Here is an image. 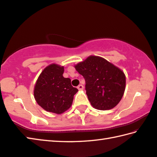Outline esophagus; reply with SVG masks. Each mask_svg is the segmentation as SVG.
Instances as JSON below:
<instances>
[{
	"label": "esophagus",
	"mask_w": 157,
	"mask_h": 157,
	"mask_svg": "<svg viewBox=\"0 0 157 157\" xmlns=\"http://www.w3.org/2000/svg\"><path fill=\"white\" fill-rule=\"evenodd\" d=\"M78 88L79 90H82V89H83V88H84L83 85H82V84H79V85H78Z\"/></svg>",
	"instance_id": "esophagus-1"
}]
</instances>
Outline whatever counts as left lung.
Wrapping results in <instances>:
<instances>
[{"label": "left lung", "mask_w": 157, "mask_h": 157, "mask_svg": "<svg viewBox=\"0 0 157 157\" xmlns=\"http://www.w3.org/2000/svg\"><path fill=\"white\" fill-rule=\"evenodd\" d=\"M84 77L88 100L96 109L116 106L124 95L126 76L123 71L100 57L91 56L75 66Z\"/></svg>", "instance_id": "8db88e82"}]
</instances>
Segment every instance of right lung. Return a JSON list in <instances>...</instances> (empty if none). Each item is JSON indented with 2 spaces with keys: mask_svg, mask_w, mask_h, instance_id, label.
Returning a JSON list of instances; mask_svg holds the SVG:
<instances>
[{
  "mask_svg": "<svg viewBox=\"0 0 157 157\" xmlns=\"http://www.w3.org/2000/svg\"><path fill=\"white\" fill-rule=\"evenodd\" d=\"M64 67L52 64L40 75L34 88V98L43 109L61 114L71 107L73 96L78 92L69 78L63 77Z\"/></svg>",
  "mask_w": 157,
  "mask_h": 157,
  "instance_id": "obj_1",
  "label": "right lung"
}]
</instances>
